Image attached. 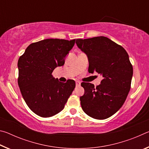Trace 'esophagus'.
Instances as JSON below:
<instances>
[{"mask_svg":"<svg viewBox=\"0 0 149 149\" xmlns=\"http://www.w3.org/2000/svg\"><path fill=\"white\" fill-rule=\"evenodd\" d=\"M75 84H76V86H79L81 85V82L79 81H77L75 82Z\"/></svg>","mask_w":149,"mask_h":149,"instance_id":"esophagus-1","label":"esophagus"}]
</instances>
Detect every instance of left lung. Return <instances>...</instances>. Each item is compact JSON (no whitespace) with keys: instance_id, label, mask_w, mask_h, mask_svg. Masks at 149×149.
Instances as JSON below:
<instances>
[{"instance_id":"left-lung-1","label":"left lung","mask_w":149,"mask_h":149,"mask_svg":"<svg viewBox=\"0 0 149 149\" xmlns=\"http://www.w3.org/2000/svg\"><path fill=\"white\" fill-rule=\"evenodd\" d=\"M76 44L89 60V73L103 77L99 85L83 82L84 95L80 97L85 114L97 120L112 116L122 107L131 88L133 66L127 52L106 37L77 39Z\"/></svg>"}]
</instances>
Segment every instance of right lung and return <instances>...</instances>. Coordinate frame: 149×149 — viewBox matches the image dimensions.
<instances>
[{"instance_id": "add662e5", "label": "right lung", "mask_w": 149, "mask_h": 149, "mask_svg": "<svg viewBox=\"0 0 149 149\" xmlns=\"http://www.w3.org/2000/svg\"><path fill=\"white\" fill-rule=\"evenodd\" d=\"M75 39H44L29 45L17 62V83L25 102L35 114L48 118L64 109L75 81L60 82L52 73L64 64Z\"/></svg>"}]
</instances>
